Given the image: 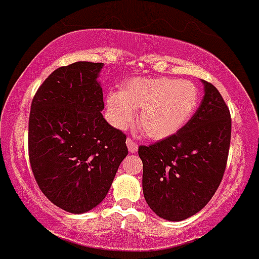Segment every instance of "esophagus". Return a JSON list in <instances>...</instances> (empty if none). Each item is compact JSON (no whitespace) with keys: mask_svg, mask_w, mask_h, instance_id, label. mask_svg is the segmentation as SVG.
I'll return each mask as SVG.
<instances>
[{"mask_svg":"<svg viewBox=\"0 0 259 259\" xmlns=\"http://www.w3.org/2000/svg\"><path fill=\"white\" fill-rule=\"evenodd\" d=\"M125 144H127L128 150L131 151V153H136V151L139 150V145H137V144L134 141V140L127 139V141H125Z\"/></svg>","mask_w":259,"mask_h":259,"instance_id":"esophagus-1","label":"esophagus"}]
</instances>
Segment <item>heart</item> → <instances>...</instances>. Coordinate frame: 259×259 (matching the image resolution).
I'll list each match as a JSON object with an SVG mask.
<instances>
[{"label":"heart","instance_id":"obj_1","mask_svg":"<svg viewBox=\"0 0 259 259\" xmlns=\"http://www.w3.org/2000/svg\"><path fill=\"white\" fill-rule=\"evenodd\" d=\"M200 101L193 82L173 78H135L120 92L106 97L109 120L125 130L139 110L137 127L151 140H163L180 131L193 117Z\"/></svg>","mask_w":259,"mask_h":259}]
</instances>
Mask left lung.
<instances>
[{"label":"left lung","instance_id":"1","mask_svg":"<svg viewBox=\"0 0 259 259\" xmlns=\"http://www.w3.org/2000/svg\"><path fill=\"white\" fill-rule=\"evenodd\" d=\"M191 119L172 136L139 148L142 190L149 207L182 221L207 205L221 184L231 140L229 106L212 83Z\"/></svg>","mask_w":259,"mask_h":259}]
</instances>
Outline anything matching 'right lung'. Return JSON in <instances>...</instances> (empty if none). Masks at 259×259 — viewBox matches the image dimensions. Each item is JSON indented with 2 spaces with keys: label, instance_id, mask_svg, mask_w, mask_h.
Here are the masks:
<instances>
[{
  "label": "right lung",
  "instance_id": "right-lung-1",
  "mask_svg": "<svg viewBox=\"0 0 259 259\" xmlns=\"http://www.w3.org/2000/svg\"><path fill=\"white\" fill-rule=\"evenodd\" d=\"M101 63L60 66L38 87L30 105L28 153L33 176L47 199L84 213L108 194L127 156L125 135L104 119Z\"/></svg>",
  "mask_w": 259,
  "mask_h": 259
}]
</instances>
